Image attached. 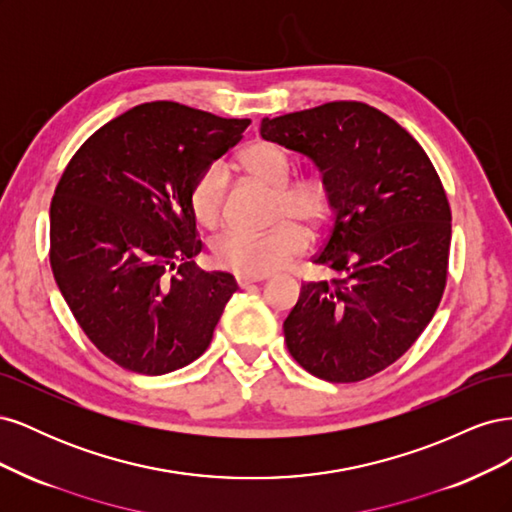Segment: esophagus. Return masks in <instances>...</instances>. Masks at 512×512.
Masks as SVG:
<instances>
[{"label":"esophagus","mask_w":512,"mask_h":512,"mask_svg":"<svg viewBox=\"0 0 512 512\" xmlns=\"http://www.w3.org/2000/svg\"><path fill=\"white\" fill-rule=\"evenodd\" d=\"M262 280H267V275H247V273H237V284H239L241 288L250 286V284H256V282H262Z\"/></svg>","instance_id":"1"}]
</instances>
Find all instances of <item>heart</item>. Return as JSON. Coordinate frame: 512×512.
<instances>
[{
    "instance_id": "obj_1",
    "label": "heart",
    "mask_w": 512,
    "mask_h": 512,
    "mask_svg": "<svg viewBox=\"0 0 512 512\" xmlns=\"http://www.w3.org/2000/svg\"><path fill=\"white\" fill-rule=\"evenodd\" d=\"M241 166L252 177L277 190L273 220L277 224L267 232H224L211 245L213 260L220 267L247 273L267 275L282 269L288 260L305 252L309 243L307 228H320L331 215V185L322 175L292 177L288 153L275 143L256 141L241 153ZM226 194V170L222 164H211L200 173L190 190V209L200 226H215L222 218Z\"/></svg>"
}]
</instances>
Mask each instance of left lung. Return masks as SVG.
<instances>
[{
  "label": "left lung",
  "instance_id": "left-lung-1",
  "mask_svg": "<svg viewBox=\"0 0 512 512\" xmlns=\"http://www.w3.org/2000/svg\"><path fill=\"white\" fill-rule=\"evenodd\" d=\"M260 134L314 162L333 194V228L314 262L339 280L301 286L286 346L322 380L374 376L416 342L442 299L451 207L436 168L397 121L361 102L265 117Z\"/></svg>",
  "mask_w": 512,
  "mask_h": 512
}]
</instances>
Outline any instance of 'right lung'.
Listing matches in <instances>:
<instances>
[{
    "label": "right lung",
    "mask_w": 512,
    "mask_h": 512,
    "mask_svg": "<svg viewBox=\"0 0 512 512\" xmlns=\"http://www.w3.org/2000/svg\"><path fill=\"white\" fill-rule=\"evenodd\" d=\"M247 126L177 102L141 104L91 134L61 175L55 282L85 335L123 369L162 376L209 348L239 286L194 265L203 243L190 190Z\"/></svg>",
    "instance_id": "right-lung-1"
}]
</instances>
